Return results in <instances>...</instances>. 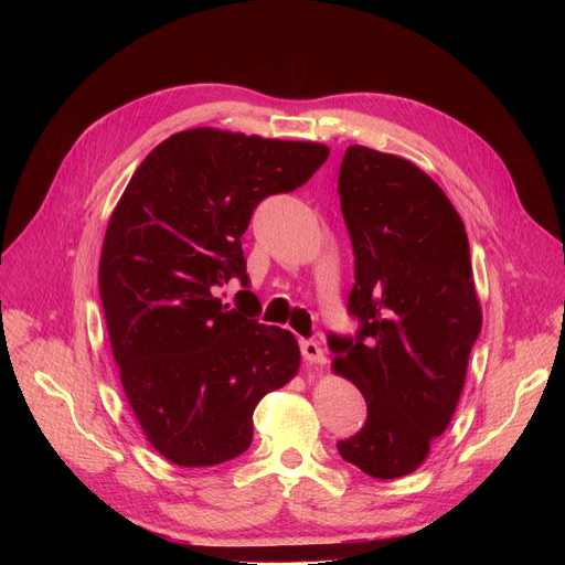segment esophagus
Wrapping results in <instances>:
<instances>
[{
	"instance_id": "1",
	"label": "esophagus",
	"mask_w": 565,
	"mask_h": 565,
	"mask_svg": "<svg viewBox=\"0 0 565 565\" xmlns=\"http://www.w3.org/2000/svg\"><path fill=\"white\" fill-rule=\"evenodd\" d=\"M300 350H302V358H305L309 364L322 366L324 362H328V358H324V352H322L320 343L313 341V339H302V341H300Z\"/></svg>"
}]
</instances>
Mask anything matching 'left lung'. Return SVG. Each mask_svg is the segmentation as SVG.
Listing matches in <instances>:
<instances>
[{"instance_id": "left-lung-1", "label": "left lung", "mask_w": 565, "mask_h": 565, "mask_svg": "<svg viewBox=\"0 0 565 565\" xmlns=\"http://www.w3.org/2000/svg\"><path fill=\"white\" fill-rule=\"evenodd\" d=\"M339 196L354 254L348 313L360 330L328 345L334 371L366 398V422L337 449L373 479H398L447 430L481 334L469 241L447 194L398 156L348 146Z\"/></svg>"}]
</instances>
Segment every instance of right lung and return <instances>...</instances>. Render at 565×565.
Masks as SVG:
<instances>
[{
    "label": "right lung",
    "mask_w": 565,
    "mask_h": 565,
    "mask_svg": "<svg viewBox=\"0 0 565 565\" xmlns=\"http://www.w3.org/2000/svg\"><path fill=\"white\" fill-rule=\"evenodd\" d=\"M313 141L194 128L156 146L109 220L100 300L126 396L153 449L181 467L245 454L258 401L298 373L300 348L256 320L241 237L254 207L292 192L328 160Z\"/></svg>",
    "instance_id": "add662e5"
}]
</instances>
